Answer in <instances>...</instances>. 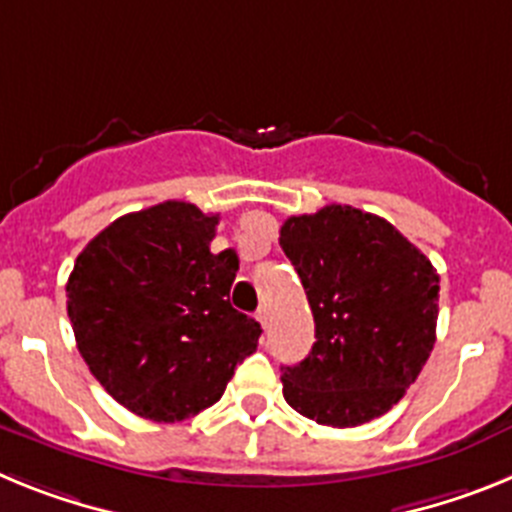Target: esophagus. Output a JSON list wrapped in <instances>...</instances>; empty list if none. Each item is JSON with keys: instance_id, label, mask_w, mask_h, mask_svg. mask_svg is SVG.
<instances>
[{"instance_id": "34e87169", "label": "esophagus", "mask_w": 512, "mask_h": 512, "mask_svg": "<svg viewBox=\"0 0 512 512\" xmlns=\"http://www.w3.org/2000/svg\"><path fill=\"white\" fill-rule=\"evenodd\" d=\"M256 320L261 323V328H266V307H261V310L256 312Z\"/></svg>"}]
</instances>
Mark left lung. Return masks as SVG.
Returning <instances> with one entry per match:
<instances>
[{
  "label": "left lung",
  "instance_id": "left-lung-1",
  "mask_svg": "<svg viewBox=\"0 0 512 512\" xmlns=\"http://www.w3.org/2000/svg\"><path fill=\"white\" fill-rule=\"evenodd\" d=\"M279 246L315 318L312 351L284 366V400L333 428L384 415L418 379L436 343L433 264L384 217L348 205L287 217Z\"/></svg>",
  "mask_w": 512,
  "mask_h": 512
}]
</instances>
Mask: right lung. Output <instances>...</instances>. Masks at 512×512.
<instances>
[{"label": "right lung", "mask_w": 512, "mask_h": 512, "mask_svg": "<svg viewBox=\"0 0 512 512\" xmlns=\"http://www.w3.org/2000/svg\"><path fill=\"white\" fill-rule=\"evenodd\" d=\"M215 225L169 200L117 217L76 256L66 307L79 354L140 418L207 410L259 346L261 325L230 305L238 256L210 251Z\"/></svg>", "instance_id": "1"}]
</instances>
